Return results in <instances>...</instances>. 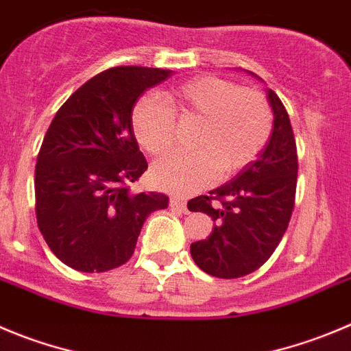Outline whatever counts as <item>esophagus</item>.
<instances>
[{"mask_svg": "<svg viewBox=\"0 0 351 351\" xmlns=\"http://www.w3.org/2000/svg\"><path fill=\"white\" fill-rule=\"evenodd\" d=\"M169 206H171L173 209H178V211L182 213L189 211V209H186V201L183 197H180V195H171V199H169Z\"/></svg>", "mask_w": 351, "mask_h": 351, "instance_id": "esophagus-1", "label": "esophagus"}]
</instances>
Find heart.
<instances>
[{"mask_svg":"<svg viewBox=\"0 0 351 351\" xmlns=\"http://www.w3.org/2000/svg\"><path fill=\"white\" fill-rule=\"evenodd\" d=\"M166 100L140 98L131 126L140 145L152 156L166 152L175 140V116L197 119L192 152H173L152 166L157 186L194 192L221 176L237 175L253 162L271 135L274 116L263 93L241 88L218 76H197L166 91Z\"/></svg>","mask_w":351,"mask_h":351,"instance_id":"heart-1","label":"heart"}]
</instances>
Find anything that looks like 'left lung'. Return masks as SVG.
I'll use <instances>...</instances> for the list:
<instances>
[{
  "instance_id": "1",
  "label": "left lung",
  "mask_w": 351,
  "mask_h": 351,
  "mask_svg": "<svg viewBox=\"0 0 351 351\" xmlns=\"http://www.w3.org/2000/svg\"><path fill=\"white\" fill-rule=\"evenodd\" d=\"M267 98L274 128L258 159L209 195L189 201L191 211L206 213L215 221L211 235L194 242L191 254L202 271L218 279H237L258 270L274 254L293 215L296 140L280 98L271 90H267Z\"/></svg>"
}]
</instances>
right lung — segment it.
Returning a JSON list of instances; mask_svg holds the SVG:
<instances>
[{
    "label": "right lung",
    "mask_w": 351,
    "mask_h": 351,
    "mask_svg": "<svg viewBox=\"0 0 351 351\" xmlns=\"http://www.w3.org/2000/svg\"><path fill=\"white\" fill-rule=\"evenodd\" d=\"M171 71L124 65L100 72L67 98L43 138L34 171L36 218L51 253L95 274L131 258L143 221L168 195L131 192L147 169L131 112Z\"/></svg>",
    "instance_id": "add662e5"
}]
</instances>
